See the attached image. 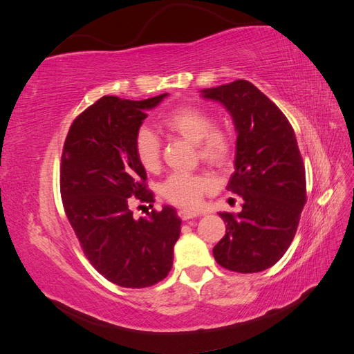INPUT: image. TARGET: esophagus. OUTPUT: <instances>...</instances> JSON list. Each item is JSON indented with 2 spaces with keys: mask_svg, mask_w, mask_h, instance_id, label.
Listing matches in <instances>:
<instances>
[{
  "mask_svg": "<svg viewBox=\"0 0 354 354\" xmlns=\"http://www.w3.org/2000/svg\"><path fill=\"white\" fill-rule=\"evenodd\" d=\"M178 216L181 220H190V218H195L199 217L201 212L198 211H192V209H180L178 211Z\"/></svg>",
  "mask_w": 354,
  "mask_h": 354,
  "instance_id": "esophagus-1",
  "label": "esophagus"
}]
</instances>
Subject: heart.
<instances>
[{
    "label": "heart",
    "instance_id": "b5f03b06",
    "mask_svg": "<svg viewBox=\"0 0 354 354\" xmlns=\"http://www.w3.org/2000/svg\"><path fill=\"white\" fill-rule=\"evenodd\" d=\"M165 131L185 138L195 145L198 155L205 162L223 167L232 156L230 136L214 128L212 116L196 106H181L160 120ZM134 149L142 167L155 173L160 167V146L158 137L147 128H142L136 136ZM216 189V178L207 173L173 174L162 185L164 198L183 208H198L203 196Z\"/></svg>",
    "mask_w": 354,
    "mask_h": 354
}]
</instances>
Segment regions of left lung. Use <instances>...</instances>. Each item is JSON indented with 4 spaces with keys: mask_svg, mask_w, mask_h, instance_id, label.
<instances>
[{
    "mask_svg": "<svg viewBox=\"0 0 354 354\" xmlns=\"http://www.w3.org/2000/svg\"><path fill=\"white\" fill-rule=\"evenodd\" d=\"M201 95L232 116L236 153L227 190L243 201L236 216L218 212L226 234L214 246V259L232 272H263L289 248L306 203L295 133L281 109L245 80L201 90Z\"/></svg>",
    "mask_w": 354,
    "mask_h": 354,
    "instance_id": "1",
    "label": "left lung"
}]
</instances>
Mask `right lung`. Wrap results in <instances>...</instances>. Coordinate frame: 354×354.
I'll use <instances>...</instances> for the list:
<instances>
[{"mask_svg": "<svg viewBox=\"0 0 354 354\" xmlns=\"http://www.w3.org/2000/svg\"><path fill=\"white\" fill-rule=\"evenodd\" d=\"M168 93L146 100L103 95L69 128L62 153L63 207L94 269L122 288L162 281L174 260L181 220L173 207L134 218L136 202H153L134 142L146 112Z\"/></svg>", "mask_w": 354, "mask_h": 354, "instance_id": "1", "label": "right lung"}]
</instances>
